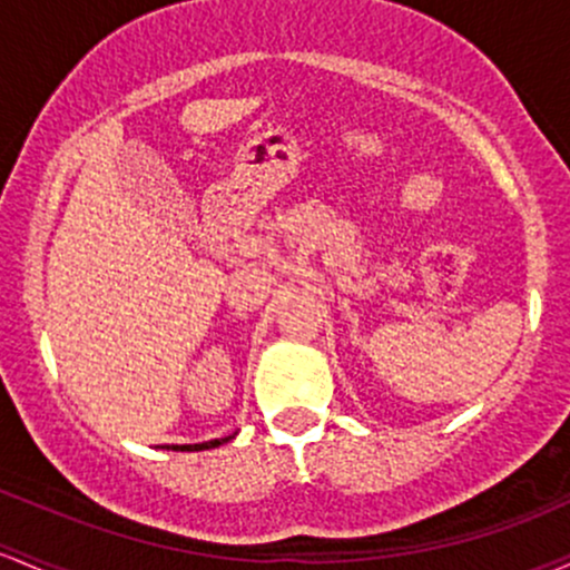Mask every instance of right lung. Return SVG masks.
Wrapping results in <instances>:
<instances>
[{"label":"right lung","instance_id":"right-lung-1","mask_svg":"<svg viewBox=\"0 0 570 570\" xmlns=\"http://www.w3.org/2000/svg\"><path fill=\"white\" fill-rule=\"evenodd\" d=\"M224 441H229V438H214V441H205V443H186V446H167V449H175V452H199V449L222 446Z\"/></svg>","mask_w":570,"mask_h":570}]
</instances>
